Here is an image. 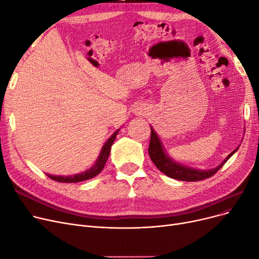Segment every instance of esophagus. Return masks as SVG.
<instances>
[{
  "label": "esophagus",
  "instance_id": "esophagus-1",
  "mask_svg": "<svg viewBox=\"0 0 259 259\" xmlns=\"http://www.w3.org/2000/svg\"><path fill=\"white\" fill-rule=\"evenodd\" d=\"M136 113H138V115H141V113H142V110H140V109H137Z\"/></svg>",
  "mask_w": 259,
  "mask_h": 259
}]
</instances>
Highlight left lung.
Instances as JSON below:
<instances>
[{
	"label": "left lung",
	"instance_id": "left-lung-1",
	"mask_svg": "<svg viewBox=\"0 0 259 259\" xmlns=\"http://www.w3.org/2000/svg\"><path fill=\"white\" fill-rule=\"evenodd\" d=\"M238 150L235 149L229 156H227L219 165H217L215 168L210 170H196L193 168L186 167L177 161H174L169 155L165 154L164 149L162 147V143L158 137V135L151 126V139L149 144V155L154 162V164L169 178H172L174 180L179 181H185V182H196L202 181L205 179L211 178L217 171L222 168V165L233 156V154Z\"/></svg>",
	"mask_w": 259,
	"mask_h": 259
}]
</instances>
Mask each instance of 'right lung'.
<instances>
[{"label": "right lung", "instance_id": "1", "mask_svg": "<svg viewBox=\"0 0 259 259\" xmlns=\"http://www.w3.org/2000/svg\"><path fill=\"white\" fill-rule=\"evenodd\" d=\"M118 132H119V130H117L108 138V140L105 142L104 146H103L96 163L87 171H84L82 173H78V174H74V175H69V177H61V175H58L57 177V175H51V174H47V175L51 180L60 182V183H78V182L90 180L92 178L97 177V175L103 170V168L105 167V163H106L109 154H110L111 146H112L113 141H115V139H116Z\"/></svg>", "mask_w": 259, "mask_h": 259}]
</instances>
